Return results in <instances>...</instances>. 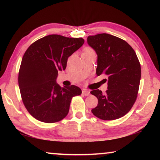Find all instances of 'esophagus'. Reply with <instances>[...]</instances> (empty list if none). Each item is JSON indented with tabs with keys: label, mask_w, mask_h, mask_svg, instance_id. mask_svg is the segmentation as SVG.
I'll return each instance as SVG.
<instances>
[{
	"label": "esophagus",
	"mask_w": 160,
	"mask_h": 160,
	"mask_svg": "<svg viewBox=\"0 0 160 160\" xmlns=\"http://www.w3.org/2000/svg\"><path fill=\"white\" fill-rule=\"evenodd\" d=\"M82 94H84V95H85V96H88L89 94H90V91H89L88 90H86V89H83V90H82Z\"/></svg>",
	"instance_id": "34e87169"
}]
</instances>
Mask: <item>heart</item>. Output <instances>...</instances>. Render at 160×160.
<instances>
[{
	"instance_id": "heart-1",
	"label": "heart",
	"mask_w": 160,
	"mask_h": 160,
	"mask_svg": "<svg viewBox=\"0 0 160 160\" xmlns=\"http://www.w3.org/2000/svg\"><path fill=\"white\" fill-rule=\"evenodd\" d=\"M85 51H92V50L91 48H86Z\"/></svg>"
}]
</instances>
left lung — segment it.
<instances>
[{"instance_id": "left-lung-1", "label": "left lung", "mask_w": 160, "mask_h": 160, "mask_svg": "<svg viewBox=\"0 0 160 160\" xmlns=\"http://www.w3.org/2000/svg\"><path fill=\"white\" fill-rule=\"evenodd\" d=\"M87 41L97 55V75L108 76L106 93L90 92L98 99L92 112L106 121L122 117L133 106L139 90L141 68L136 53L126 41L109 34L89 36Z\"/></svg>"}]
</instances>
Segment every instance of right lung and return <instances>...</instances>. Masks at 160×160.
<instances>
[{
	"mask_svg": "<svg viewBox=\"0 0 160 160\" xmlns=\"http://www.w3.org/2000/svg\"><path fill=\"white\" fill-rule=\"evenodd\" d=\"M84 42L82 38L51 34L38 39L25 51L19 70V88L27 110L37 120H62L68 113L72 97L82 93L75 85L61 88L56 79L58 72L66 69L69 56Z\"/></svg>",
	"mask_w": 160,
	"mask_h": 160,
	"instance_id": "right-lung-1",
	"label": "right lung"
}]
</instances>
